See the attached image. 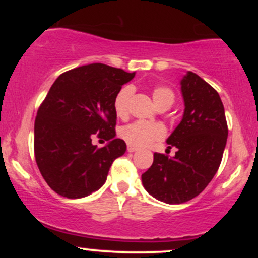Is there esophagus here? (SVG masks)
<instances>
[{
  "label": "esophagus",
  "mask_w": 258,
  "mask_h": 258,
  "mask_svg": "<svg viewBox=\"0 0 258 258\" xmlns=\"http://www.w3.org/2000/svg\"><path fill=\"white\" fill-rule=\"evenodd\" d=\"M137 149H138L137 147L131 146V144H128V146H127V152H130V153H135Z\"/></svg>",
  "instance_id": "esophagus-1"
}]
</instances>
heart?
Segmentation results:
<instances>
[{"instance_id":"obj_1","label":"heart","mask_w":258,"mask_h":258,"mask_svg":"<svg viewBox=\"0 0 258 258\" xmlns=\"http://www.w3.org/2000/svg\"><path fill=\"white\" fill-rule=\"evenodd\" d=\"M133 94L131 86H125L117 92L114 99V110L119 117H126L130 111V102ZM153 99L158 108L167 106L170 108L174 102V93L170 87L158 85L152 91ZM120 137L125 139L128 144L135 147H144L153 142L160 141L165 137L166 130L159 122H147V121H135L120 128Z\"/></svg>"}]
</instances>
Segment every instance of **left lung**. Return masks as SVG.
<instances>
[{
    "mask_svg": "<svg viewBox=\"0 0 258 258\" xmlns=\"http://www.w3.org/2000/svg\"><path fill=\"white\" fill-rule=\"evenodd\" d=\"M184 115L167 139L176 155L154 154L153 165L142 174L149 194L166 204L198 197L220 167L228 137L223 103L217 91L195 73L183 78Z\"/></svg>",
    "mask_w": 258,
    "mask_h": 258,
    "instance_id": "left-lung-1",
    "label": "left lung"
}]
</instances>
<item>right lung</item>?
<instances>
[{
  "instance_id": "right-lung-1",
  "label": "right lung",
  "mask_w": 258,
  "mask_h": 258,
  "mask_svg": "<svg viewBox=\"0 0 258 258\" xmlns=\"http://www.w3.org/2000/svg\"><path fill=\"white\" fill-rule=\"evenodd\" d=\"M135 73L109 65H82L59 75L38 106L34 153L38 170L52 190L79 199L98 190L115 159L126 152L115 137L114 99ZM93 135L108 146L91 144Z\"/></svg>"
}]
</instances>
